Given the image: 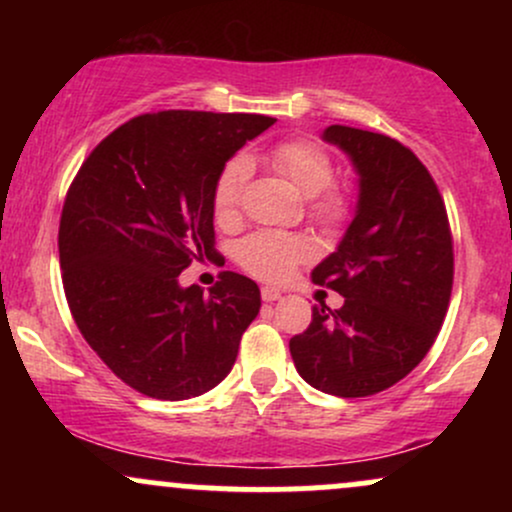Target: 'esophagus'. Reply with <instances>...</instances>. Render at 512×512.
I'll list each match as a JSON object with an SVG mask.
<instances>
[{"mask_svg": "<svg viewBox=\"0 0 512 512\" xmlns=\"http://www.w3.org/2000/svg\"><path fill=\"white\" fill-rule=\"evenodd\" d=\"M279 298H281L279 289H272V286H264V289H262V301L264 303H274V301H279Z\"/></svg>", "mask_w": 512, "mask_h": 512, "instance_id": "34e87169", "label": "esophagus"}]
</instances>
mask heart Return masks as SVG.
Masks as SVG:
<instances>
[{
  "label": "heart",
  "mask_w": 512,
  "mask_h": 512,
  "mask_svg": "<svg viewBox=\"0 0 512 512\" xmlns=\"http://www.w3.org/2000/svg\"><path fill=\"white\" fill-rule=\"evenodd\" d=\"M269 163L284 175L305 197H313L310 209L322 221H342L349 211V202L342 192L332 190L334 166L325 149L305 139H289L269 151ZM250 161L236 156L221 168L214 182L211 204L219 221H231L238 214L243 185L248 180ZM313 255V245L301 236L284 231H257L240 240L238 262L245 272L264 281L286 279L296 264Z\"/></svg>",
  "instance_id": "obj_1"
}]
</instances>
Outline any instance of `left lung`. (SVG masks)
I'll list each match as a JSON object with an SVG mask.
<instances>
[{"label": "left lung", "instance_id": "8db88e82", "mask_svg": "<svg viewBox=\"0 0 512 512\" xmlns=\"http://www.w3.org/2000/svg\"><path fill=\"white\" fill-rule=\"evenodd\" d=\"M322 139L358 175L354 219L310 274L344 305H315L289 349L315 390L368 397L409 375L436 342L452 291L448 211L424 163L397 139L344 125Z\"/></svg>", "mask_w": 512, "mask_h": 512}]
</instances>
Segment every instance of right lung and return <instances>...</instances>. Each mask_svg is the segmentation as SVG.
<instances>
[{
    "mask_svg": "<svg viewBox=\"0 0 512 512\" xmlns=\"http://www.w3.org/2000/svg\"><path fill=\"white\" fill-rule=\"evenodd\" d=\"M245 113L163 110L103 139L64 199L60 267L76 327L122 383L180 402L231 373L260 289L223 272L180 286L214 252L211 192L228 158L274 125Z\"/></svg>",
    "mask_w": 512,
    "mask_h": 512,
    "instance_id": "right-lung-1",
    "label": "right lung"
}]
</instances>
